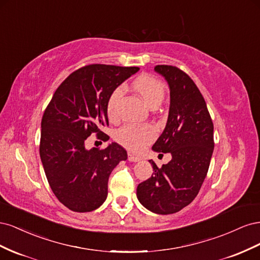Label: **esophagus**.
Returning a JSON list of instances; mask_svg holds the SVG:
<instances>
[{"label":"esophagus","mask_w":260,"mask_h":260,"mask_svg":"<svg viewBox=\"0 0 260 260\" xmlns=\"http://www.w3.org/2000/svg\"><path fill=\"white\" fill-rule=\"evenodd\" d=\"M128 160L129 161H140L141 160V157H139V156H136V155H133V154H131V153H128Z\"/></svg>","instance_id":"obj_1"}]
</instances>
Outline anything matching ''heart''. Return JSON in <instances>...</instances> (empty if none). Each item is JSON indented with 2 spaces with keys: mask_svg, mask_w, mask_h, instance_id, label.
Segmentation results:
<instances>
[{
  "mask_svg": "<svg viewBox=\"0 0 260 260\" xmlns=\"http://www.w3.org/2000/svg\"><path fill=\"white\" fill-rule=\"evenodd\" d=\"M132 89L143 99L145 103L152 108H156L161 104L166 95V86L158 78L152 75L143 74L133 80ZM121 95V89L116 88L109 94L106 101V114L111 121H117L119 119L118 113V100ZM156 137V129L152 124H125L115 132V140L124 148L130 152H141Z\"/></svg>",
  "mask_w": 260,
  "mask_h": 260,
  "instance_id": "obj_1",
  "label": "heart"
}]
</instances>
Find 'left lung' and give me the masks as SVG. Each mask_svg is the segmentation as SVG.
Listing matches in <instances>:
<instances>
[{"instance_id": "left-lung-1", "label": "left lung", "mask_w": 260, "mask_h": 260, "mask_svg": "<svg viewBox=\"0 0 260 260\" xmlns=\"http://www.w3.org/2000/svg\"><path fill=\"white\" fill-rule=\"evenodd\" d=\"M154 69L169 84L170 108L166 128L153 149L170 153L172 158L161 168L149 160L154 172L138 185L137 196L148 210L169 215L192 203L201 190L214 152V123L190 76L176 66Z\"/></svg>"}]
</instances>
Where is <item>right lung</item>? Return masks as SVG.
I'll return each instance as SVG.
<instances>
[{
    "label": "right lung",
    "instance_id": "add662e5",
    "mask_svg": "<svg viewBox=\"0 0 260 260\" xmlns=\"http://www.w3.org/2000/svg\"><path fill=\"white\" fill-rule=\"evenodd\" d=\"M139 67L91 64L75 70L55 91L41 121L40 157L53 193L67 208L88 212L107 198L108 178L127 151L117 143L86 149L92 133L107 141L106 101Z\"/></svg>",
    "mask_w": 260,
    "mask_h": 260
}]
</instances>
